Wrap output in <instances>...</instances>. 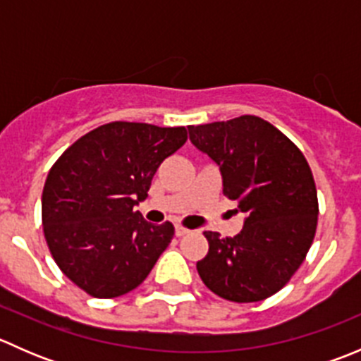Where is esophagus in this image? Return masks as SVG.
<instances>
[{"label":"esophagus","instance_id":"34e87169","mask_svg":"<svg viewBox=\"0 0 361 361\" xmlns=\"http://www.w3.org/2000/svg\"><path fill=\"white\" fill-rule=\"evenodd\" d=\"M174 234H176L178 238H181V235L190 234V231H188V228H185V227H181V225H176V227H174Z\"/></svg>","mask_w":361,"mask_h":361}]
</instances>
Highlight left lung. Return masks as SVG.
Wrapping results in <instances>:
<instances>
[{"instance_id": "8db88e82", "label": "left lung", "mask_w": 361, "mask_h": 361, "mask_svg": "<svg viewBox=\"0 0 361 361\" xmlns=\"http://www.w3.org/2000/svg\"><path fill=\"white\" fill-rule=\"evenodd\" d=\"M199 152L220 167L224 194L245 213L243 231L221 239L197 262L204 285L232 302H258L283 288L312 245L318 195L302 152L260 116L188 126Z\"/></svg>"}]
</instances>
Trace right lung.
<instances>
[{"mask_svg":"<svg viewBox=\"0 0 361 361\" xmlns=\"http://www.w3.org/2000/svg\"><path fill=\"white\" fill-rule=\"evenodd\" d=\"M185 141V127L111 122L54 164L42 195L43 232L56 264L83 292L120 297L150 274L174 227L148 224L136 206L162 160Z\"/></svg>","mask_w":361,"mask_h":361,"instance_id":"obj_1","label":"right lung"}]
</instances>
